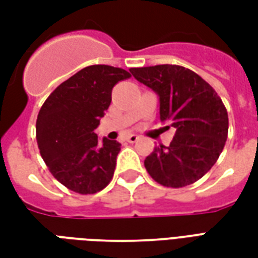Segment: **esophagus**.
Here are the masks:
<instances>
[{
  "label": "esophagus",
  "mask_w": 258,
  "mask_h": 258,
  "mask_svg": "<svg viewBox=\"0 0 258 258\" xmlns=\"http://www.w3.org/2000/svg\"><path fill=\"white\" fill-rule=\"evenodd\" d=\"M125 140H127V141H128V142H131V144H133V142H137V141H138V135L130 134L128 137L125 138Z\"/></svg>",
  "instance_id": "obj_1"
}]
</instances>
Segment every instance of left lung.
<instances>
[{
	"label": "left lung",
	"mask_w": 258,
	"mask_h": 258,
	"mask_svg": "<svg viewBox=\"0 0 258 258\" xmlns=\"http://www.w3.org/2000/svg\"><path fill=\"white\" fill-rule=\"evenodd\" d=\"M155 91L160 120L171 123L170 146H157L145 159L152 178L170 188L196 182L216 164L228 135V113L221 98L199 74L177 64L130 69Z\"/></svg>",
	"instance_id": "left-lung-1"
}]
</instances>
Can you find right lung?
<instances>
[{
	"label": "right lung",
	"instance_id": "right-lung-1",
	"mask_svg": "<svg viewBox=\"0 0 258 258\" xmlns=\"http://www.w3.org/2000/svg\"><path fill=\"white\" fill-rule=\"evenodd\" d=\"M120 68L92 64L63 81L40 109L36 138L41 157L59 182L81 195L96 194L113 178L121 144L94 133L112 102Z\"/></svg>",
	"mask_w": 258,
	"mask_h": 258
}]
</instances>
